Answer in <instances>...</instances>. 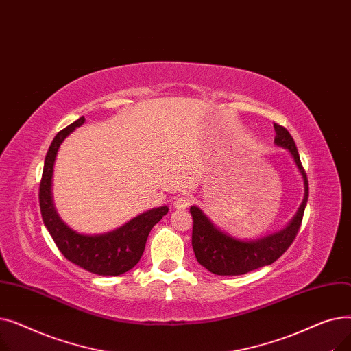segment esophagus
I'll use <instances>...</instances> for the list:
<instances>
[{
  "mask_svg": "<svg viewBox=\"0 0 351 351\" xmlns=\"http://www.w3.org/2000/svg\"><path fill=\"white\" fill-rule=\"evenodd\" d=\"M191 204H192L191 197H188V196H185V195H180V196L175 197V200H173V208H175V209H186V208L191 206Z\"/></svg>",
  "mask_w": 351,
  "mask_h": 351,
  "instance_id": "1",
  "label": "esophagus"
}]
</instances>
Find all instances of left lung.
<instances>
[{
    "mask_svg": "<svg viewBox=\"0 0 351 351\" xmlns=\"http://www.w3.org/2000/svg\"><path fill=\"white\" fill-rule=\"evenodd\" d=\"M274 143L290 152L303 178L304 197L302 205L285 229L263 236L261 239H256V241H242V239H237L223 232L212 222L204 213V210L197 206H192V247L196 261L213 274H245L254 269L271 265L290 247L300 229L308 197L307 176L302 166L296 143H294L287 129L274 123Z\"/></svg>",
    "mask_w": 351,
    "mask_h": 351,
    "instance_id": "8db88e82",
    "label": "left lung"
}]
</instances>
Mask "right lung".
Instances as JSON below:
<instances>
[{"instance_id": "right-lung-1", "label": "right lung", "mask_w": 351, "mask_h": 351, "mask_svg": "<svg viewBox=\"0 0 351 351\" xmlns=\"http://www.w3.org/2000/svg\"><path fill=\"white\" fill-rule=\"evenodd\" d=\"M81 117L53 138L45 156L40 183V208L44 225L60 252L69 262L99 276H119L131 270L142 257L151 229L168 213V206L146 210L123 226L101 234H82L71 229L57 213L52 200L53 163L64 139L81 126Z\"/></svg>"}]
</instances>
